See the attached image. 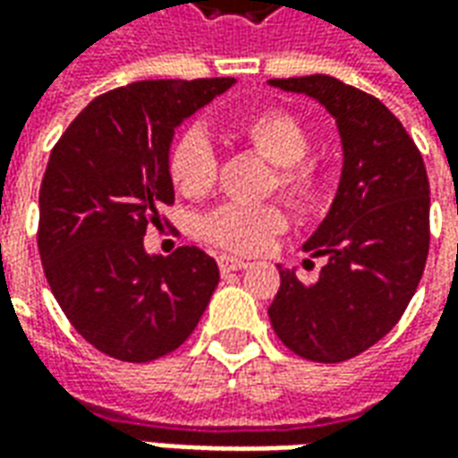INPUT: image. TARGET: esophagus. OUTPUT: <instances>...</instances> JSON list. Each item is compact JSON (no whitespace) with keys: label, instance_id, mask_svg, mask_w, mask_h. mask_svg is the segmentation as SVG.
Listing matches in <instances>:
<instances>
[{"label":"esophagus","instance_id":"1","mask_svg":"<svg viewBox=\"0 0 458 458\" xmlns=\"http://www.w3.org/2000/svg\"><path fill=\"white\" fill-rule=\"evenodd\" d=\"M218 267H220V272H223V275H230V272H238V269L248 267V262H245V259L230 258V255H220Z\"/></svg>","mask_w":458,"mask_h":458}]
</instances>
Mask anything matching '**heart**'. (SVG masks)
<instances>
[{"instance_id": "obj_1", "label": "heart", "mask_w": 458, "mask_h": 458, "mask_svg": "<svg viewBox=\"0 0 458 458\" xmlns=\"http://www.w3.org/2000/svg\"><path fill=\"white\" fill-rule=\"evenodd\" d=\"M259 159L269 161L262 193H277L297 213L321 208L328 193V176L317 159L307 157L309 131L294 114L284 110H262L233 127ZM174 189L186 199H203L218 174V159L200 127H186L174 140L166 159ZM287 230V216L279 203L259 206H220L199 223L200 238L233 255H258Z\"/></svg>"}]
</instances>
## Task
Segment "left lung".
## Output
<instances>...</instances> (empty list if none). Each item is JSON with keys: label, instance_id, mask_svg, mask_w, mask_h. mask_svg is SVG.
Segmentation results:
<instances>
[{"label": "left lung", "instance_id": "1", "mask_svg": "<svg viewBox=\"0 0 458 458\" xmlns=\"http://www.w3.org/2000/svg\"><path fill=\"white\" fill-rule=\"evenodd\" d=\"M336 117L344 174L334 206L304 252L327 265L314 284L282 269L269 321L292 353L344 363L400 321L429 252V179L412 137L377 98L331 75L275 78Z\"/></svg>", "mask_w": 458, "mask_h": 458}]
</instances>
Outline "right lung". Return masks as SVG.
I'll return each instance as SVG.
<instances>
[{"label":"right lung","instance_id":"add662e5","mask_svg":"<svg viewBox=\"0 0 458 458\" xmlns=\"http://www.w3.org/2000/svg\"><path fill=\"white\" fill-rule=\"evenodd\" d=\"M233 78L140 81L95 98L55 141L38 191V255L58 307L88 344L124 363L176 351L199 327L218 265L196 245L144 252L174 203V127Z\"/></svg>","mask_w":458,"mask_h":458}]
</instances>
